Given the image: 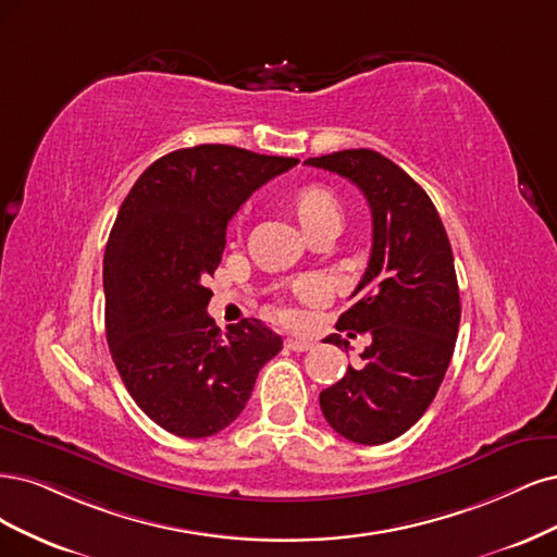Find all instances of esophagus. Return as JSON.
<instances>
[{
    "instance_id": "obj_1",
    "label": "esophagus",
    "mask_w": 557,
    "mask_h": 557,
    "mask_svg": "<svg viewBox=\"0 0 557 557\" xmlns=\"http://www.w3.org/2000/svg\"><path fill=\"white\" fill-rule=\"evenodd\" d=\"M284 345H286V349H292V351H308V349L314 347L310 339H298V337H286Z\"/></svg>"
}]
</instances>
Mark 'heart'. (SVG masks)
<instances>
[{
    "mask_svg": "<svg viewBox=\"0 0 557 557\" xmlns=\"http://www.w3.org/2000/svg\"><path fill=\"white\" fill-rule=\"evenodd\" d=\"M294 212L302 226V231L308 233L319 224L326 222H339L343 224V206H339L337 196L326 189V187H305L296 194L294 199ZM305 294L308 296H317L319 286L317 284H305ZM282 319H294L292 312H280Z\"/></svg>",
    "mask_w": 557,
    "mask_h": 557,
    "instance_id": "b5f03b06",
    "label": "heart"
}]
</instances>
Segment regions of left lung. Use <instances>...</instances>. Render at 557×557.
Instances as JSON below:
<instances>
[{
  "instance_id": "obj_1",
  "label": "left lung",
  "mask_w": 557,
  "mask_h": 557,
  "mask_svg": "<svg viewBox=\"0 0 557 557\" xmlns=\"http://www.w3.org/2000/svg\"><path fill=\"white\" fill-rule=\"evenodd\" d=\"M308 166L347 177L372 212V252L339 314L337 331L370 333L361 368H347L319 393V405L337 435L356 444H384L414 425L435 400L451 363L460 294L451 243L419 183L384 154L358 148L310 157ZM354 335V333H349ZM347 349V339L324 343Z\"/></svg>"
}]
</instances>
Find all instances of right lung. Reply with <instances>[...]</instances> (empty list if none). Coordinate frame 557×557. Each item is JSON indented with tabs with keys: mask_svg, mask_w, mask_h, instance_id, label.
I'll list each match as a JSON object with an SVG mask.
<instances>
[{
	"mask_svg": "<svg viewBox=\"0 0 557 557\" xmlns=\"http://www.w3.org/2000/svg\"><path fill=\"white\" fill-rule=\"evenodd\" d=\"M294 157L194 146L150 164L124 199L103 255L106 339L134 403L177 437L238 419L282 337L259 319L222 333L208 314L226 224Z\"/></svg>",
	"mask_w": 557,
	"mask_h": 557,
	"instance_id": "obj_1",
	"label": "right lung"
}]
</instances>
